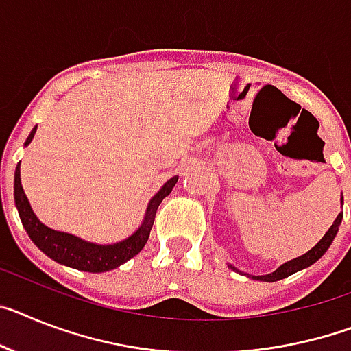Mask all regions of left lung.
<instances>
[{"mask_svg":"<svg viewBox=\"0 0 351 351\" xmlns=\"http://www.w3.org/2000/svg\"><path fill=\"white\" fill-rule=\"evenodd\" d=\"M341 205H343V196H341ZM341 221H343V212H339V214H337V217H335V221L332 223L330 228H328V232H326V234L321 237L319 243H317L314 248L308 250L307 253H303V255L293 258V261L284 262V264L276 267L273 273H267V275H258V276H253V275H246V276H250V278H253V280L276 282V280H282V278H287V276L294 275L296 271H302V269H305V267L312 266L314 262H317L321 257H323V255H325L326 250L330 248V244L334 243L335 235H337V232H339ZM228 267L234 271H237V273H241V271L237 269L235 266H232V264H228Z\"/></svg>","mask_w":351,"mask_h":351,"instance_id":"obj_1","label":"left lung"}]
</instances>
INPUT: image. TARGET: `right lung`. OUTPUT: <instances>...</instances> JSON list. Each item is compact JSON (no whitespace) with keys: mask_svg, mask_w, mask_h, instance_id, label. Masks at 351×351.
<instances>
[{"mask_svg":"<svg viewBox=\"0 0 351 351\" xmlns=\"http://www.w3.org/2000/svg\"><path fill=\"white\" fill-rule=\"evenodd\" d=\"M35 132H37V126L30 132L25 146L32 143ZM19 164H17L16 175H14V199H16L17 212H19L21 223L25 226L26 234L30 235V239L34 241L35 246L40 252L46 253L49 258L57 261L58 264H64V266L75 267V269L80 271H89V273H105V271L116 269L121 264H125L126 261L135 257L144 248V244L148 243L149 230H152L153 221H155L158 205L178 182V176L169 178L158 189V193L149 199L143 223L134 234L128 235L126 239L119 241V243L98 244L89 243V241L82 239L78 235L67 234V232L53 230L44 223H40L39 217L35 216V212L32 210L30 202L26 198L23 185H21Z\"/></svg>","mask_w":351,"mask_h":351,"instance_id":"add662e5","label":"right lung"}]
</instances>
